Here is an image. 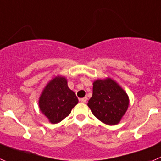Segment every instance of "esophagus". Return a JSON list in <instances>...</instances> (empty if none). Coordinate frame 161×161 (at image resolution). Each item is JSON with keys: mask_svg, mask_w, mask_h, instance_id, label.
Wrapping results in <instances>:
<instances>
[{"mask_svg": "<svg viewBox=\"0 0 161 161\" xmlns=\"http://www.w3.org/2000/svg\"><path fill=\"white\" fill-rule=\"evenodd\" d=\"M86 100H87V98H86V97H85V98H80V99H79V101H80L81 103H86Z\"/></svg>", "mask_w": 161, "mask_h": 161, "instance_id": "obj_1", "label": "esophagus"}]
</instances>
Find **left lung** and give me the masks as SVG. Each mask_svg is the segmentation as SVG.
<instances>
[{
    "label": "left lung",
    "mask_w": 161,
    "mask_h": 161,
    "mask_svg": "<svg viewBox=\"0 0 161 161\" xmlns=\"http://www.w3.org/2000/svg\"><path fill=\"white\" fill-rule=\"evenodd\" d=\"M128 105L129 97L127 94L111 78L94 81L93 94L87 106L101 122L108 125L118 124Z\"/></svg>",
    "instance_id": "8db88e82"
}]
</instances>
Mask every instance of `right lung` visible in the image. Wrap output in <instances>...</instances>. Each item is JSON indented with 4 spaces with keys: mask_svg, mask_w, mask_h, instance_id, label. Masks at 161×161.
Returning a JSON list of instances; mask_svg holds the SVG:
<instances>
[{
    "mask_svg": "<svg viewBox=\"0 0 161 161\" xmlns=\"http://www.w3.org/2000/svg\"><path fill=\"white\" fill-rule=\"evenodd\" d=\"M79 99L68 87L67 79L62 75L52 78L38 99L40 111L51 124H58L70 115Z\"/></svg>",
    "mask_w": 161,
    "mask_h": 161,
    "instance_id": "1",
    "label": "right lung"
}]
</instances>
